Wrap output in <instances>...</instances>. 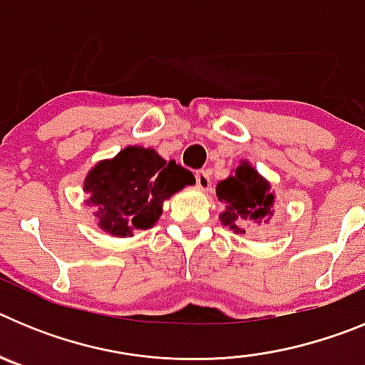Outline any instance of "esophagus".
Returning a JSON list of instances; mask_svg holds the SVG:
<instances>
[{
  "instance_id": "34e87169",
  "label": "esophagus",
  "mask_w": 365,
  "mask_h": 365,
  "mask_svg": "<svg viewBox=\"0 0 365 365\" xmlns=\"http://www.w3.org/2000/svg\"><path fill=\"white\" fill-rule=\"evenodd\" d=\"M195 185H197V188L202 190V192L210 188V173L206 172V170L195 172Z\"/></svg>"
}]
</instances>
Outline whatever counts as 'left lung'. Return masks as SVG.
<instances>
[{"mask_svg":"<svg viewBox=\"0 0 365 365\" xmlns=\"http://www.w3.org/2000/svg\"><path fill=\"white\" fill-rule=\"evenodd\" d=\"M217 199L225 205L221 222L235 232H243L241 225L261 222L274 212V193L270 185L248 163H241L228 179L215 188Z\"/></svg>","mask_w":365,"mask_h":365,"instance_id":"obj_1","label":"left lung"}]
</instances>
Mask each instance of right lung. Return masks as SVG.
Here are the masks:
<instances>
[{
  "mask_svg": "<svg viewBox=\"0 0 365 365\" xmlns=\"http://www.w3.org/2000/svg\"><path fill=\"white\" fill-rule=\"evenodd\" d=\"M192 172L175 160H166L155 150L128 146L111 160H102L87 173L83 190L87 205L98 208L100 228L117 237L146 230L159 221L163 202L186 185Z\"/></svg>",
  "mask_w": 365,
  "mask_h": 365,
  "instance_id": "obj_1",
  "label": "right lung"
}]
</instances>
